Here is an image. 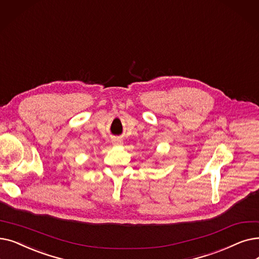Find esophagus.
<instances>
[{"instance_id": "esophagus-1", "label": "esophagus", "mask_w": 259, "mask_h": 259, "mask_svg": "<svg viewBox=\"0 0 259 259\" xmlns=\"http://www.w3.org/2000/svg\"><path fill=\"white\" fill-rule=\"evenodd\" d=\"M112 143H113L114 146H120V145H122V141H121L120 139H118V138H115V139L112 140Z\"/></svg>"}]
</instances>
